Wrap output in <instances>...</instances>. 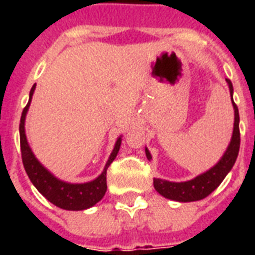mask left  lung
Returning <instances> with one entry per match:
<instances>
[{"label":"left lung","mask_w":255,"mask_h":255,"mask_svg":"<svg viewBox=\"0 0 255 255\" xmlns=\"http://www.w3.org/2000/svg\"><path fill=\"white\" fill-rule=\"evenodd\" d=\"M229 85L230 94H232V100H233V85L229 79H226ZM234 107V129L233 137L230 141L229 147L226 149L225 155L222 156V159L214 165L212 169H209L205 173L200 174L193 180L185 182H170L161 180V178H153V186L161 196L169 200L180 202H190L198 201L209 196L216 188L222 182L225 176L229 173V170L233 168L236 160H237L238 151H240V114H238L237 104L233 102ZM147 159L151 160L152 156L145 149Z\"/></svg>","instance_id":"obj_1"}]
</instances>
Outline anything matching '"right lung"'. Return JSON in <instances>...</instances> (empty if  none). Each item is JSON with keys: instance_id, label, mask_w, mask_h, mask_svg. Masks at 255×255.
Instances as JSON below:
<instances>
[{"instance_id": "obj_1", "label": "right lung", "mask_w": 255, "mask_h": 255, "mask_svg": "<svg viewBox=\"0 0 255 255\" xmlns=\"http://www.w3.org/2000/svg\"><path fill=\"white\" fill-rule=\"evenodd\" d=\"M35 85L30 90L29 103L23 108L21 116V123H19V141H21V155L22 163L25 167L26 173L29 176L30 181L33 182L34 186L39 190L51 204L58 208L66 210H83L91 208L99 202L107 190V169L111 163L115 160L118 152H119L122 139H118L115 148L112 151L110 159H108L104 170L99 177L95 178L94 181L86 182V184H69L58 180L42 167L39 161L34 157L33 152L30 149L27 140L25 135V116L29 110L30 100L33 96Z\"/></svg>"}]
</instances>
